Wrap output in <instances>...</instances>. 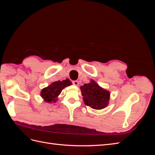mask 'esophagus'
Returning a JSON list of instances; mask_svg holds the SVG:
<instances>
[{"label": "esophagus", "instance_id": "obj_1", "mask_svg": "<svg viewBox=\"0 0 155 155\" xmlns=\"http://www.w3.org/2000/svg\"><path fill=\"white\" fill-rule=\"evenodd\" d=\"M72 83H73V85H76V86H78V85H79L78 81H72Z\"/></svg>", "mask_w": 155, "mask_h": 155}]
</instances>
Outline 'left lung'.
<instances>
[{"label":"left lung","instance_id":"obj_1","mask_svg":"<svg viewBox=\"0 0 155 155\" xmlns=\"http://www.w3.org/2000/svg\"><path fill=\"white\" fill-rule=\"evenodd\" d=\"M85 104L94 109H104L108 105L110 92L100 87L93 80L80 87Z\"/></svg>","mask_w":155,"mask_h":155}]
</instances>
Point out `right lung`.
<instances>
[{"label":"right lung","mask_w":155,"mask_h":155,"mask_svg":"<svg viewBox=\"0 0 155 155\" xmlns=\"http://www.w3.org/2000/svg\"><path fill=\"white\" fill-rule=\"evenodd\" d=\"M72 85L69 79H66L63 81L53 82L48 87L43 88L41 91V96L46 102L53 103L58 100V96L61 92L63 89L67 86Z\"/></svg>","instance_id":"right-lung-1"}]
</instances>
